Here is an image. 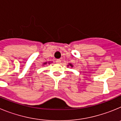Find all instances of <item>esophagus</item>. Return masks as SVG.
<instances>
[{
  "mask_svg": "<svg viewBox=\"0 0 121 121\" xmlns=\"http://www.w3.org/2000/svg\"><path fill=\"white\" fill-rule=\"evenodd\" d=\"M56 62L57 63V64H60V59H56Z\"/></svg>",
  "mask_w": 121,
  "mask_h": 121,
  "instance_id": "esophagus-1",
  "label": "esophagus"
}]
</instances>
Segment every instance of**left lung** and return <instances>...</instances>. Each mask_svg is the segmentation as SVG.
<instances>
[{"label": "left lung", "mask_w": 121, "mask_h": 121, "mask_svg": "<svg viewBox=\"0 0 121 121\" xmlns=\"http://www.w3.org/2000/svg\"><path fill=\"white\" fill-rule=\"evenodd\" d=\"M70 65L71 66V67H73V65H71V64H70Z\"/></svg>", "instance_id": "left-lung-1"}]
</instances>
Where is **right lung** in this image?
<instances>
[{
	"mask_svg": "<svg viewBox=\"0 0 121 121\" xmlns=\"http://www.w3.org/2000/svg\"><path fill=\"white\" fill-rule=\"evenodd\" d=\"M47 64V62H46V63H45V64Z\"/></svg>",
	"mask_w": 121,
	"mask_h": 121,
	"instance_id": "obj_1",
	"label": "right lung"
}]
</instances>
